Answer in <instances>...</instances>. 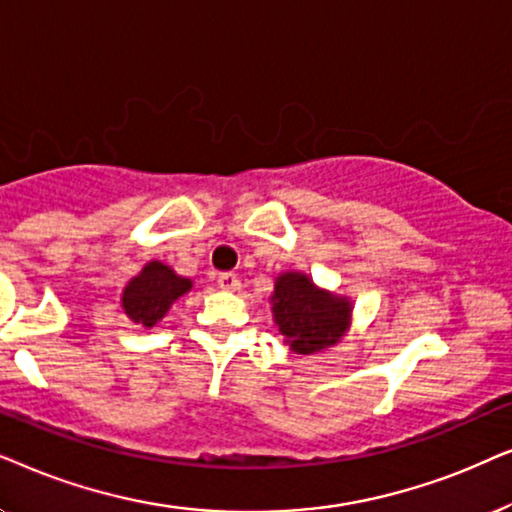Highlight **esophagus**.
Segmentation results:
<instances>
[{
    "label": "esophagus",
    "instance_id": "obj_1",
    "mask_svg": "<svg viewBox=\"0 0 512 512\" xmlns=\"http://www.w3.org/2000/svg\"><path fill=\"white\" fill-rule=\"evenodd\" d=\"M217 285L227 292H236V290H241V278H238L236 274H231V271H227V274L217 276Z\"/></svg>",
    "mask_w": 512,
    "mask_h": 512
}]
</instances>
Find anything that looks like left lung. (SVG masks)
Returning <instances> with one entry per match:
<instances>
[{"label": "left lung", "mask_w": 512, "mask_h": 512, "mask_svg": "<svg viewBox=\"0 0 512 512\" xmlns=\"http://www.w3.org/2000/svg\"><path fill=\"white\" fill-rule=\"evenodd\" d=\"M269 302L283 342L299 356L332 349L351 327V297L320 288L304 271L278 274Z\"/></svg>", "instance_id": "1"}]
</instances>
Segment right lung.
Instances as JSON below:
<instances>
[{"label": "right lung", "instance_id": "right-lung-1", "mask_svg": "<svg viewBox=\"0 0 512 512\" xmlns=\"http://www.w3.org/2000/svg\"><path fill=\"white\" fill-rule=\"evenodd\" d=\"M192 288V278L175 274L173 267L159 260H149L121 290V309L135 325L152 330L166 318L170 306Z\"/></svg>", "mask_w": 512, "mask_h": 512}]
</instances>
